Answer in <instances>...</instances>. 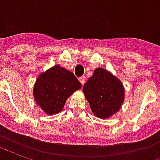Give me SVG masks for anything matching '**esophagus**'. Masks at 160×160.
I'll return each mask as SVG.
<instances>
[{
  "label": "esophagus",
  "instance_id": "1",
  "mask_svg": "<svg viewBox=\"0 0 160 160\" xmlns=\"http://www.w3.org/2000/svg\"><path fill=\"white\" fill-rule=\"evenodd\" d=\"M79 80H80V82L81 83V85L83 86L84 84H85V77H80V79H79Z\"/></svg>",
  "mask_w": 160,
  "mask_h": 160
}]
</instances>
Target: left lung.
Listing matches in <instances>:
<instances>
[{
    "label": "left lung",
    "mask_w": 160,
    "mask_h": 160,
    "mask_svg": "<svg viewBox=\"0 0 160 160\" xmlns=\"http://www.w3.org/2000/svg\"><path fill=\"white\" fill-rule=\"evenodd\" d=\"M83 92L97 118L108 119L120 111L125 98L123 84L108 70L97 68L84 85Z\"/></svg>",
    "instance_id": "8db88e82"
}]
</instances>
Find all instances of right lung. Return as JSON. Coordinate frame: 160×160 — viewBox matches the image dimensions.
Listing matches in <instances>:
<instances>
[{"label": "right lung", "mask_w": 160, "mask_h": 160, "mask_svg": "<svg viewBox=\"0 0 160 160\" xmlns=\"http://www.w3.org/2000/svg\"><path fill=\"white\" fill-rule=\"evenodd\" d=\"M80 88L81 84L72 72L56 65L38 75L33 96L42 111L50 116L62 111L67 99Z\"/></svg>", "instance_id": "1"}]
</instances>
